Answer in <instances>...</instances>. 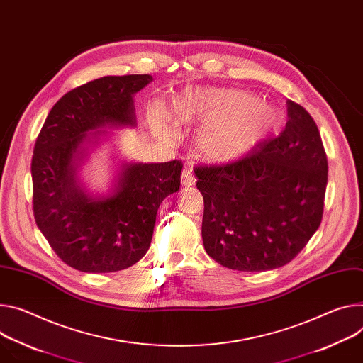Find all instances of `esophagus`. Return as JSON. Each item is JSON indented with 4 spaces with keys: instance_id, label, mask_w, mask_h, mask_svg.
<instances>
[{
    "instance_id": "obj_1",
    "label": "esophagus",
    "mask_w": 363,
    "mask_h": 363,
    "mask_svg": "<svg viewBox=\"0 0 363 363\" xmlns=\"http://www.w3.org/2000/svg\"><path fill=\"white\" fill-rule=\"evenodd\" d=\"M181 184L182 186H191L195 184V178H194V174H192V169L189 168H185L182 171V175H181Z\"/></svg>"
}]
</instances>
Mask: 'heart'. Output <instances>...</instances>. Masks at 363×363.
Instances as JSON below:
<instances>
[{
    "mask_svg": "<svg viewBox=\"0 0 363 363\" xmlns=\"http://www.w3.org/2000/svg\"><path fill=\"white\" fill-rule=\"evenodd\" d=\"M271 107L242 89L194 88L181 94L172 104L179 125H201L194 138V149L208 162H232L247 155L271 130ZM152 131L162 139H172L168 113L155 106L150 111Z\"/></svg>",
    "mask_w": 363,
    "mask_h": 363,
    "instance_id": "heart-1",
    "label": "heart"
}]
</instances>
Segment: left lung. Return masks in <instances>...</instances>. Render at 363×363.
Masks as SVG:
<instances>
[{
  "label": "left lung",
  "instance_id": "8db88e82",
  "mask_svg": "<svg viewBox=\"0 0 363 363\" xmlns=\"http://www.w3.org/2000/svg\"><path fill=\"white\" fill-rule=\"evenodd\" d=\"M286 107L278 138L239 160L195 168L204 249L228 269L286 265L321 223L328 167L320 131L304 107L291 100Z\"/></svg>",
  "mask_w": 363,
  "mask_h": 363
}]
</instances>
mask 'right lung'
Returning a JSON list of instances; mask_svg holds the SVG:
<instances>
[{"instance_id": "right-lung-1", "label": "right lung", "mask_w": 363, "mask_h": 363, "mask_svg": "<svg viewBox=\"0 0 363 363\" xmlns=\"http://www.w3.org/2000/svg\"><path fill=\"white\" fill-rule=\"evenodd\" d=\"M150 81V75L104 77L69 91L53 106L36 140V224L55 253L81 272H117L139 262L149 250L160 203L179 189V160L124 162L101 196L89 195L78 179L103 128L136 125L133 96Z\"/></svg>"}]
</instances>
